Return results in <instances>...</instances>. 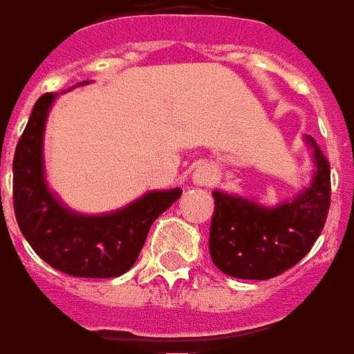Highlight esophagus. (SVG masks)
<instances>
[{"label":"esophagus","mask_w":354,"mask_h":354,"mask_svg":"<svg viewBox=\"0 0 354 354\" xmlns=\"http://www.w3.org/2000/svg\"><path fill=\"white\" fill-rule=\"evenodd\" d=\"M212 179H214V175H212L211 167L201 166L194 171V183L199 185V187H209L212 183Z\"/></svg>","instance_id":"34e87169"}]
</instances>
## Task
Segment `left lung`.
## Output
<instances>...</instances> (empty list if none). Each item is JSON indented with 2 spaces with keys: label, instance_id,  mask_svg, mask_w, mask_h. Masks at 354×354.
Listing matches in <instances>:
<instances>
[{
  "label": "left lung",
  "instance_id": "1",
  "mask_svg": "<svg viewBox=\"0 0 354 354\" xmlns=\"http://www.w3.org/2000/svg\"><path fill=\"white\" fill-rule=\"evenodd\" d=\"M317 171L310 188L293 201L261 207L248 199L212 192L209 252L222 272L243 280H268L289 270L306 256L325 227L330 207V164L315 140Z\"/></svg>",
  "mask_w": 354,
  "mask_h": 354
}]
</instances>
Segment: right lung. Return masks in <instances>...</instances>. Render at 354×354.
I'll return each mask as SVG.
<instances>
[{
	"label": "right lung",
	"instance_id": "right-lung-1",
	"mask_svg": "<svg viewBox=\"0 0 354 354\" xmlns=\"http://www.w3.org/2000/svg\"><path fill=\"white\" fill-rule=\"evenodd\" d=\"M55 93L33 106L12 158V205L18 227L39 257L65 274L115 278L142 252L151 225L180 196V188L149 192L121 211L84 216L68 211L44 183L42 134Z\"/></svg>",
	"mask_w": 354,
	"mask_h": 354
}]
</instances>
